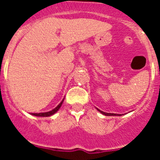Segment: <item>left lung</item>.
Returning a JSON list of instances; mask_svg holds the SVG:
<instances>
[{
	"mask_svg": "<svg viewBox=\"0 0 160 160\" xmlns=\"http://www.w3.org/2000/svg\"><path fill=\"white\" fill-rule=\"evenodd\" d=\"M98 110V111H99L101 114H104V115H106V116H121L122 114H114V113H106V112H103V111H100L99 109L96 108Z\"/></svg>",
	"mask_w": 160,
	"mask_h": 160,
	"instance_id": "1",
	"label": "left lung"
}]
</instances>
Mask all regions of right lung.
<instances>
[{"mask_svg":"<svg viewBox=\"0 0 160 160\" xmlns=\"http://www.w3.org/2000/svg\"><path fill=\"white\" fill-rule=\"evenodd\" d=\"M63 101H64V99L62 100V101L60 103H59L58 105L57 106V107H55L54 109H53L52 111H48V112H43V113H32V115H34V116H38V117H49V116H51V115H53V114H54L55 113L57 112L58 111L59 109H60V107H62V102Z\"/></svg>","mask_w":160,"mask_h":160,"instance_id":"1","label":"right lung"}]
</instances>
